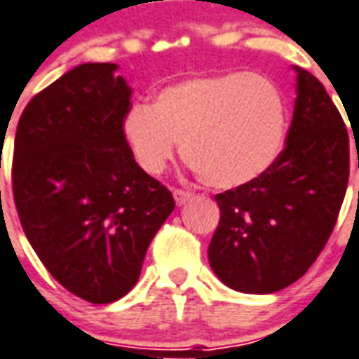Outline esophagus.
I'll use <instances>...</instances> for the list:
<instances>
[{
	"label": "esophagus",
	"mask_w": 359,
	"mask_h": 359,
	"mask_svg": "<svg viewBox=\"0 0 359 359\" xmlns=\"http://www.w3.org/2000/svg\"><path fill=\"white\" fill-rule=\"evenodd\" d=\"M172 196H175V202L179 205L187 204L188 200L192 198V192H188V190H182V188H175L172 190Z\"/></svg>",
	"instance_id": "esophagus-1"
}]
</instances>
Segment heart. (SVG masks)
Here are the masks:
<instances>
[{"label":"heart","instance_id":"1","mask_svg":"<svg viewBox=\"0 0 359 359\" xmlns=\"http://www.w3.org/2000/svg\"><path fill=\"white\" fill-rule=\"evenodd\" d=\"M285 128L280 89L266 77L231 72L165 87L149 107L128 110L122 136L149 175L165 171L180 142L184 161L205 184L237 188L272 169Z\"/></svg>","mask_w":359,"mask_h":359}]
</instances>
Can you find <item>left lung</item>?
<instances>
[{
	"label": "left lung",
	"instance_id": "1",
	"mask_svg": "<svg viewBox=\"0 0 359 359\" xmlns=\"http://www.w3.org/2000/svg\"><path fill=\"white\" fill-rule=\"evenodd\" d=\"M293 69L297 99L278 161L260 179L215 194L219 225L208 249L210 266L243 293L280 292L309 270L337 225L348 187L344 120L315 75Z\"/></svg>",
	"mask_w": 359,
	"mask_h": 359
}]
</instances>
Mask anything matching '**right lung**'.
I'll list each match as a JSON object with an SVG mask.
<instances>
[{
  "label": "right lung",
  "mask_w": 359,
  "mask_h": 359,
  "mask_svg": "<svg viewBox=\"0 0 359 359\" xmlns=\"http://www.w3.org/2000/svg\"><path fill=\"white\" fill-rule=\"evenodd\" d=\"M114 64H81L34 95L13 151V198L42 264L85 302L136 285L145 250L175 210L169 188L130 154L132 91Z\"/></svg>",
  "instance_id": "1"
}]
</instances>
